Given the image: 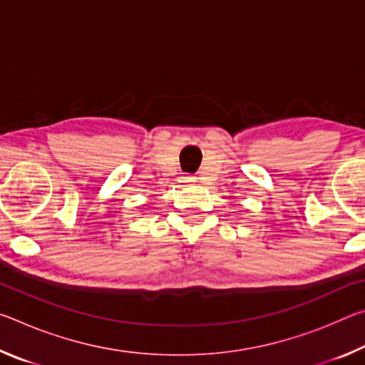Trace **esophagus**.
Listing matches in <instances>:
<instances>
[{
	"instance_id": "esophagus-1",
	"label": "esophagus",
	"mask_w": 365,
	"mask_h": 365,
	"mask_svg": "<svg viewBox=\"0 0 365 365\" xmlns=\"http://www.w3.org/2000/svg\"><path fill=\"white\" fill-rule=\"evenodd\" d=\"M178 182H180V185H183L185 187V185H190L191 182H195V177H182Z\"/></svg>"
}]
</instances>
